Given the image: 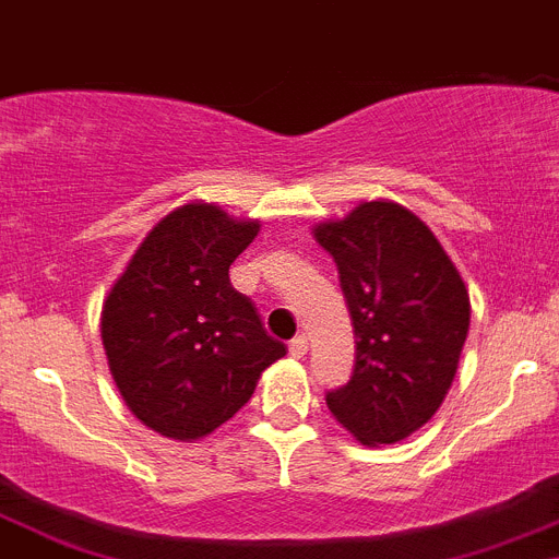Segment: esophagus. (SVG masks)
Returning a JSON list of instances; mask_svg holds the SVG:
<instances>
[{
    "instance_id": "esophagus-1",
    "label": "esophagus",
    "mask_w": 559,
    "mask_h": 559,
    "mask_svg": "<svg viewBox=\"0 0 559 559\" xmlns=\"http://www.w3.org/2000/svg\"><path fill=\"white\" fill-rule=\"evenodd\" d=\"M306 350H309V340H306L304 334L295 336V340L289 342V356H295V359H300V356H306Z\"/></svg>"
}]
</instances>
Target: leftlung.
Here are the masks:
<instances>
[{"instance_id": "left-lung-1", "label": "left lung", "mask_w": 559, "mask_h": 559, "mask_svg": "<svg viewBox=\"0 0 559 559\" xmlns=\"http://www.w3.org/2000/svg\"><path fill=\"white\" fill-rule=\"evenodd\" d=\"M311 234L334 255L356 334L354 376L325 404L365 445L406 440L429 424L456 376L471 325L465 281L399 203H359Z\"/></svg>"}]
</instances>
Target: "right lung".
Returning a JSON list of instances; mask_svg holds the SVG:
<instances>
[{"instance_id": "obj_1", "label": "right lung", "mask_w": 559, "mask_h": 559, "mask_svg": "<svg viewBox=\"0 0 559 559\" xmlns=\"http://www.w3.org/2000/svg\"><path fill=\"white\" fill-rule=\"evenodd\" d=\"M255 234V219H234L219 205H180L110 286L99 317L110 376L128 409L158 435H211L286 354L230 284V264Z\"/></svg>"}]
</instances>
